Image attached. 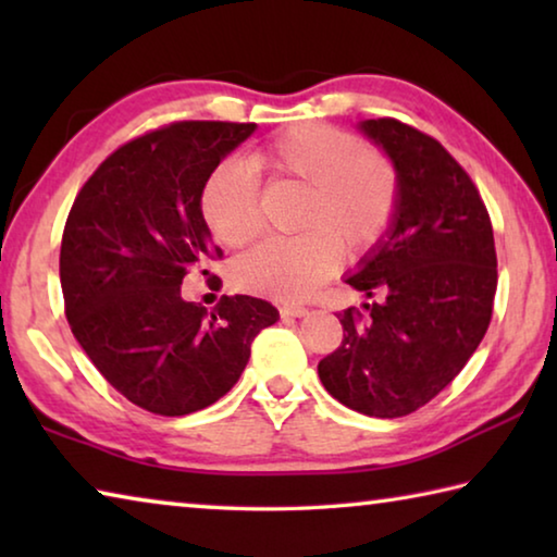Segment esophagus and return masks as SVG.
Masks as SVG:
<instances>
[{"instance_id":"34e87169","label":"esophagus","mask_w":557,"mask_h":557,"mask_svg":"<svg viewBox=\"0 0 557 557\" xmlns=\"http://www.w3.org/2000/svg\"><path fill=\"white\" fill-rule=\"evenodd\" d=\"M309 312L307 307H299V305H282L280 307V314L282 317H305Z\"/></svg>"}]
</instances>
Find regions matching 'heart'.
Wrapping results in <instances>:
<instances>
[{"mask_svg":"<svg viewBox=\"0 0 557 557\" xmlns=\"http://www.w3.org/2000/svg\"><path fill=\"white\" fill-rule=\"evenodd\" d=\"M252 164L275 182L305 186L295 213L297 235L270 238L231 265V282L250 295L305 299L334 275L338 252L361 260L388 238L400 211L403 178L395 159L356 132L301 122L272 135ZM199 211L206 228L228 248L262 231L258 184L240 162H221L203 182Z\"/></svg>","mask_w":557,"mask_h":557,"instance_id":"b5f03b06","label":"heart"}]
</instances>
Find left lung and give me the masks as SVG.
I'll list each match as a JSON object with an SVG mask.
<instances>
[{"label": "left lung", "mask_w": 557, "mask_h": 557, "mask_svg": "<svg viewBox=\"0 0 557 557\" xmlns=\"http://www.w3.org/2000/svg\"><path fill=\"white\" fill-rule=\"evenodd\" d=\"M403 178L388 240L346 282L379 301L338 312L324 388L371 418H403L455 381L492 322L496 248L476 184L435 137L395 117L361 122Z\"/></svg>", "instance_id": "1"}]
</instances>
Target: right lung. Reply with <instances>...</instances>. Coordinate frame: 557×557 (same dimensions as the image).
<instances>
[{
  "label": "right lung",
  "instance_id": "1",
  "mask_svg": "<svg viewBox=\"0 0 557 557\" xmlns=\"http://www.w3.org/2000/svg\"><path fill=\"white\" fill-rule=\"evenodd\" d=\"M256 122L184 120L117 147L75 196L61 240L65 317L112 388L147 412L209 408L277 322L265 299L223 297L211 314L182 282L223 252L199 211L203 182ZM215 277V275H213Z\"/></svg>",
  "mask_w": 557,
  "mask_h": 557
}]
</instances>
